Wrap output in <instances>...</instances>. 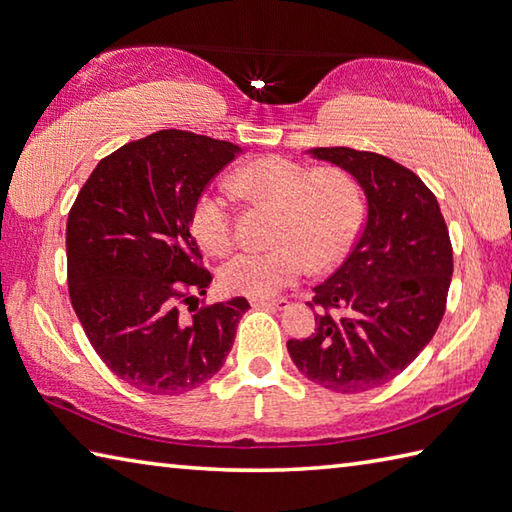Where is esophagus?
<instances>
[{
    "label": "esophagus",
    "mask_w": 512,
    "mask_h": 512,
    "mask_svg": "<svg viewBox=\"0 0 512 512\" xmlns=\"http://www.w3.org/2000/svg\"><path fill=\"white\" fill-rule=\"evenodd\" d=\"M249 305H252V307H269V310H285V307H289V301H287V298L249 296Z\"/></svg>",
    "instance_id": "obj_1"
}]
</instances>
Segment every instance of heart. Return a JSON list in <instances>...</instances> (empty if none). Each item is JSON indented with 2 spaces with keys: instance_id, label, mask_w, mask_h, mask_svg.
<instances>
[{
  "instance_id": "obj_1",
  "label": "heart",
  "mask_w": 512,
  "mask_h": 512,
  "mask_svg": "<svg viewBox=\"0 0 512 512\" xmlns=\"http://www.w3.org/2000/svg\"><path fill=\"white\" fill-rule=\"evenodd\" d=\"M236 187L278 207V218L274 247L245 249L220 267V287L229 294L263 298L296 283L310 263L316 269L339 263L363 225V191L341 167L312 169L292 158L269 156L240 169ZM189 225L196 243L209 254L223 256L234 247L229 202L216 191L196 198Z\"/></svg>"
}]
</instances>
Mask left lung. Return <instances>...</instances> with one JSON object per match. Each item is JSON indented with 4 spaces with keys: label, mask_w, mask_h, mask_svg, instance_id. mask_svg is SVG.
<instances>
[{
    "label": "left lung",
    "mask_w": 512,
    "mask_h": 512,
    "mask_svg": "<svg viewBox=\"0 0 512 512\" xmlns=\"http://www.w3.org/2000/svg\"><path fill=\"white\" fill-rule=\"evenodd\" d=\"M312 156L359 180L368 220L345 263L314 287V334L289 339L287 350L327 390H374L437 332L452 278L448 227L435 194L399 162L350 147H318Z\"/></svg>",
    "instance_id": "1"
}]
</instances>
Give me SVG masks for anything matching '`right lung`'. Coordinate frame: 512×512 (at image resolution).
<instances>
[{
  "mask_svg": "<svg viewBox=\"0 0 512 512\" xmlns=\"http://www.w3.org/2000/svg\"><path fill=\"white\" fill-rule=\"evenodd\" d=\"M238 153L189 131L151 133L102 158L69 211L73 310L106 368L142 392L209 381L249 310L243 296L198 307L211 274L189 225L196 198Z\"/></svg>",
  "mask_w": 512,
  "mask_h": 512,
  "instance_id": "obj_1",
  "label": "right lung"
}]
</instances>
